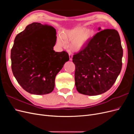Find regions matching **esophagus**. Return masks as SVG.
I'll use <instances>...</instances> for the list:
<instances>
[{"mask_svg": "<svg viewBox=\"0 0 134 134\" xmlns=\"http://www.w3.org/2000/svg\"><path fill=\"white\" fill-rule=\"evenodd\" d=\"M69 59L70 60H72V55L71 53H69Z\"/></svg>", "mask_w": 134, "mask_h": 134, "instance_id": "34e87169", "label": "esophagus"}]
</instances>
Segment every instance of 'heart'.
I'll list each match as a JSON object with an SVG mask.
<instances>
[{"mask_svg": "<svg viewBox=\"0 0 134 134\" xmlns=\"http://www.w3.org/2000/svg\"><path fill=\"white\" fill-rule=\"evenodd\" d=\"M95 35V31L92 28H84L80 27L73 29L65 30L57 38L58 44L64 46L65 42H70L69 47L75 52L82 50Z\"/></svg>", "mask_w": 134, "mask_h": 134, "instance_id": "1", "label": "heart"}]
</instances>
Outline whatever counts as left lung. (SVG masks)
<instances>
[{"mask_svg":"<svg viewBox=\"0 0 134 134\" xmlns=\"http://www.w3.org/2000/svg\"><path fill=\"white\" fill-rule=\"evenodd\" d=\"M98 32L87 45L72 57L75 66L77 91L88 96L101 94L110 89L122 68L123 50L116 30Z\"/></svg>","mask_w":134,"mask_h":134,"instance_id":"8db88e82","label":"left lung"}]
</instances>
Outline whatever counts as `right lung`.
Here are the masks:
<instances>
[{
  "label": "right lung",
  "mask_w": 134,
  "mask_h": 134,
  "mask_svg": "<svg viewBox=\"0 0 134 134\" xmlns=\"http://www.w3.org/2000/svg\"><path fill=\"white\" fill-rule=\"evenodd\" d=\"M46 26L49 28L42 31L41 28ZM56 41L54 27L36 22L16 36L10 53L12 72L20 86L31 94L52 92L56 75L69 60L66 52L54 50Z\"/></svg>",
  "instance_id": "right-lung-1"
}]
</instances>
